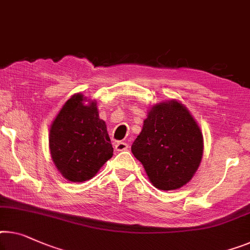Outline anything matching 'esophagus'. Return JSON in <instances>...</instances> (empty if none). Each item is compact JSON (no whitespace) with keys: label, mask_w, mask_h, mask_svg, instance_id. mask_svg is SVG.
Returning <instances> with one entry per match:
<instances>
[{"label":"esophagus","mask_w":250,"mask_h":250,"mask_svg":"<svg viewBox=\"0 0 250 250\" xmlns=\"http://www.w3.org/2000/svg\"><path fill=\"white\" fill-rule=\"evenodd\" d=\"M129 148V145L124 141H119V143L115 144V150L117 151H124Z\"/></svg>","instance_id":"34e87169"}]
</instances>
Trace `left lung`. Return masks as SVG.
Here are the masks:
<instances>
[{"label": "left lung", "instance_id": "left-lung-1", "mask_svg": "<svg viewBox=\"0 0 250 250\" xmlns=\"http://www.w3.org/2000/svg\"><path fill=\"white\" fill-rule=\"evenodd\" d=\"M131 151L155 188L177 189L199 168L203 155L202 132L183 104L159 103L149 111Z\"/></svg>", "mask_w": 250, "mask_h": 250}]
</instances>
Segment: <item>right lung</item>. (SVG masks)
Returning <instances> with one entry per match:
<instances>
[{"label": "right lung", "mask_w": 250, "mask_h": 250, "mask_svg": "<svg viewBox=\"0 0 250 250\" xmlns=\"http://www.w3.org/2000/svg\"><path fill=\"white\" fill-rule=\"evenodd\" d=\"M49 148L56 167L66 180L80 183L95 176L113 155L96 103L86 105L83 95H73L50 126Z\"/></svg>", "instance_id": "obj_1"}]
</instances>
